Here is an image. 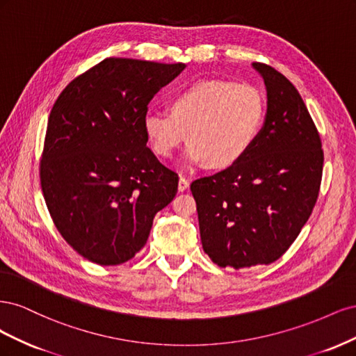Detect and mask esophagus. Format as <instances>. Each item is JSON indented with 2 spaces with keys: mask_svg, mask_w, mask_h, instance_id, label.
<instances>
[{
  "mask_svg": "<svg viewBox=\"0 0 356 356\" xmlns=\"http://www.w3.org/2000/svg\"><path fill=\"white\" fill-rule=\"evenodd\" d=\"M190 187V182L186 177H179V181H178V190L179 191H186L187 188Z\"/></svg>",
  "mask_w": 356,
  "mask_h": 356,
  "instance_id": "esophagus-1",
  "label": "esophagus"
}]
</instances>
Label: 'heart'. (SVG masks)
<instances>
[{
  "instance_id": "1",
  "label": "heart",
  "mask_w": 356,
  "mask_h": 356,
  "mask_svg": "<svg viewBox=\"0 0 356 356\" xmlns=\"http://www.w3.org/2000/svg\"><path fill=\"white\" fill-rule=\"evenodd\" d=\"M170 114L148 113L144 134L149 148L168 159L188 139L182 154L186 165L229 168L250 149L260 132L266 104L251 84L200 80L174 95Z\"/></svg>"
}]
</instances>
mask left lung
<instances>
[{
  "instance_id": "1",
  "label": "left lung",
  "mask_w": 356,
  "mask_h": 356,
  "mask_svg": "<svg viewBox=\"0 0 356 356\" xmlns=\"http://www.w3.org/2000/svg\"><path fill=\"white\" fill-rule=\"evenodd\" d=\"M267 92L263 127L234 165L191 182L203 251L220 267L276 261L314 209L324 153L300 93L275 68L254 62Z\"/></svg>"
}]
</instances>
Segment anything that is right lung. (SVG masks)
Segmentation results:
<instances>
[{
  "instance_id": "add662e5",
  "label": "right lung",
  "mask_w": 356,
  "mask_h": 356,
  "mask_svg": "<svg viewBox=\"0 0 356 356\" xmlns=\"http://www.w3.org/2000/svg\"><path fill=\"white\" fill-rule=\"evenodd\" d=\"M184 63L108 58L74 79L50 111L40 163L53 222L89 261L115 266L145 245L178 175L147 147L144 117Z\"/></svg>"
}]
</instances>
